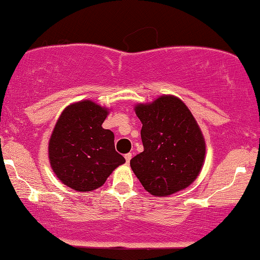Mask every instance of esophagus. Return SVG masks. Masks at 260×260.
Segmentation results:
<instances>
[{
	"label": "esophagus",
	"mask_w": 260,
	"mask_h": 260,
	"mask_svg": "<svg viewBox=\"0 0 260 260\" xmlns=\"http://www.w3.org/2000/svg\"><path fill=\"white\" fill-rule=\"evenodd\" d=\"M124 158H126V162H127V164H129L131 158H132V154H131V152H128V154L124 155Z\"/></svg>",
	"instance_id": "1"
}]
</instances>
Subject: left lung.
Here are the masks:
<instances>
[{
    "instance_id": "obj_1",
    "label": "left lung",
    "mask_w": 260,
    "mask_h": 260,
    "mask_svg": "<svg viewBox=\"0 0 260 260\" xmlns=\"http://www.w3.org/2000/svg\"><path fill=\"white\" fill-rule=\"evenodd\" d=\"M142 121L144 151L131 167L144 189L154 196H168L185 189L198 178L206 144L191 111L179 98L162 95L134 108Z\"/></svg>"
}]
</instances>
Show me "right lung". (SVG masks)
Listing matches in <instances>:
<instances>
[{"mask_svg": "<svg viewBox=\"0 0 260 260\" xmlns=\"http://www.w3.org/2000/svg\"><path fill=\"white\" fill-rule=\"evenodd\" d=\"M106 108L82 100L65 108L49 139L51 167L62 184L92 191L126 160L115 150L114 133L102 127Z\"/></svg>", "mask_w": 260, "mask_h": 260, "instance_id": "obj_1", "label": "right lung"}]
</instances>
